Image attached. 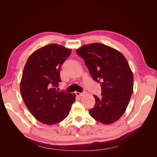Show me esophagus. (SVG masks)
<instances>
[{"mask_svg":"<svg viewBox=\"0 0 157 157\" xmlns=\"http://www.w3.org/2000/svg\"><path fill=\"white\" fill-rule=\"evenodd\" d=\"M75 94L77 95V96H84V95L85 94V92L80 93V92H75Z\"/></svg>","mask_w":157,"mask_h":157,"instance_id":"esophagus-1","label":"esophagus"}]
</instances>
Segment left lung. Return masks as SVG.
Masks as SVG:
<instances>
[{
  "label": "left lung",
  "mask_w": 157,
  "mask_h": 157,
  "mask_svg": "<svg viewBox=\"0 0 157 157\" xmlns=\"http://www.w3.org/2000/svg\"><path fill=\"white\" fill-rule=\"evenodd\" d=\"M77 54L84 59L93 79L101 84V98L94 96L96 104L89 113L105 124L122 116L133 92L134 77L125 57L120 52L101 43L84 45Z\"/></svg>",
  "instance_id": "1"
}]
</instances>
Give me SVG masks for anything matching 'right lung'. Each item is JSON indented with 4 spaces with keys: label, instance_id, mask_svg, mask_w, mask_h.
I'll return each mask as SVG.
<instances>
[{
    "label": "right lung",
    "instance_id": "right-lung-1",
    "mask_svg": "<svg viewBox=\"0 0 157 157\" xmlns=\"http://www.w3.org/2000/svg\"><path fill=\"white\" fill-rule=\"evenodd\" d=\"M71 50L56 44L38 49L23 69L20 92L27 109L36 120L48 125L63 121L75 101V94L59 92L60 68Z\"/></svg>",
    "mask_w": 157,
    "mask_h": 157
}]
</instances>
